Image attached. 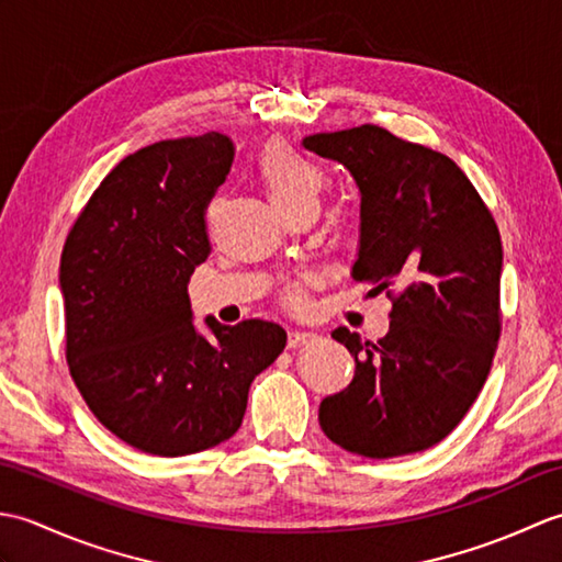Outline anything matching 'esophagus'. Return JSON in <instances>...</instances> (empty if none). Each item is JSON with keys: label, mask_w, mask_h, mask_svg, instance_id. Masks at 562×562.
I'll list each match as a JSON object with an SVG mask.
<instances>
[{"label": "esophagus", "mask_w": 562, "mask_h": 562, "mask_svg": "<svg viewBox=\"0 0 562 562\" xmlns=\"http://www.w3.org/2000/svg\"><path fill=\"white\" fill-rule=\"evenodd\" d=\"M316 338L318 336H316V333H312V330H290L288 345H290V348H302V345L314 342Z\"/></svg>", "instance_id": "obj_1"}]
</instances>
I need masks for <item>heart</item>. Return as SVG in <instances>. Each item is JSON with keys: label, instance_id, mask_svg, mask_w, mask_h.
Segmentation results:
<instances>
[{"label": "heart", "instance_id": "1", "mask_svg": "<svg viewBox=\"0 0 562 562\" xmlns=\"http://www.w3.org/2000/svg\"><path fill=\"white\" fill-rule=\"evenodd\" d=\"M260 181L280 212L300 205H316L326 178L314 161L284 145H272L258 161ZM294 302H302L300 292H292Z\"/></svg>", "mask_w": 562, "mask_h": 562}]
</instances>
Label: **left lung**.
Masks as SVG:
<instances>
[{"label": "left lung", "instance_id": "obj_1", "mask_svg": "<svg viewBox=\"0 0 562 562\" xmlns=\"http://www.w3.org/2000/svg\"><path fill=\"white\" fill-rule=\"evenodd\" d=\"M302 145L342 164L360 190L352 278L393 300L389 333L336 328L355 376L321 401L330 441L369 459L435 447L469 413L499 338L503 241L485 202L449 157L362 125Z\"/></svg>", "mask_w": 562, "mask_h": 562}]
</instances>
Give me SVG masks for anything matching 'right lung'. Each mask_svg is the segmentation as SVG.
<instances>
[{
    "label": "right lung",
    "mask_w": 562,
    "mask_h": 562,
    "mask_svg": "<svg viewBox=\"0 0 562 562\" xmlns=\"http://www.w3.org/2000/svg\"><path fill=\"white\" fill-rule=\"evenodd\" d=\"M234 161L222 133L154 142L103 178L59 260L67 364L91 413L157 457L241 427L248 389L288 345L272 321L193 324L188 282L210 256L205 210Z\"/></svg>",
    "instance_id": "add662e5"
}]
</instances>
